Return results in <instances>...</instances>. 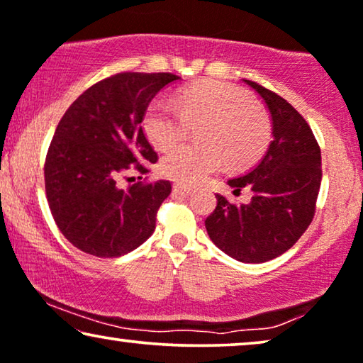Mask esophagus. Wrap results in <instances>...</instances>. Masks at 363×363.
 I'll list each match as a JSON object with an SVG mask.
<instances>
[{"label": "esophagus", "instance_id": "obj_1", "mask_svg": "<svg viewBox=\"0 0 363 363\" xmlns=\"http://www.w3.org/2000/svg\"><path fill=\"white\" fill-rule=\"evenodd\" d=\"M172 194H184V196H189V194H192V187L182 186V184H174V186H172Z\"/></svg>", "mask_w": 363, "mask_h": 363}]
</instances>
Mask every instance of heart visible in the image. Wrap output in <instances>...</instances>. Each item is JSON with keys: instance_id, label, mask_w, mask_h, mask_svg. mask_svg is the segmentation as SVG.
<instances>
[{"instance_id": "1", "label": "heart", "mask_w": 363, "mask_h": 363, "mask_svg": "<svg viewBox=\"0 0 363 363\" xmlns=\"http://www.w3.org/2000/svg\"><path fill=\"white\" fill-rule=\"evenodd\" d=\"M197 128L202 145H181L167 151L160 169L181 184H199L220 169L245 166L262 155L269 138L267 115L250 104L247 94L223 82H202L184 89L176 104L157 99L147 106L143 130L156 150H167Z\"/></svg>"}]
</instances>
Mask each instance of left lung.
<instances>
[{
	"label": "left lung",
	"instance_id": "obj_1",
	"mask_svg": "<svg viewBox=\"0 0 363 363\" xmlns=\"http://www.w3.org/2000/svg\"><path fill=\"white\" fill-rule=\"evenodd\" d=\"M272 118V143L258 162L228 179L233 192L252 191L248 203L235 206L216 194L217 207L206 228L217 248L242 263H263L298 242L314 217L320 187V150L306 120L281 96L255 82Z\"/></svg>",
	"mask_w": 363,
	"mask_h": 363
}]
</instances>
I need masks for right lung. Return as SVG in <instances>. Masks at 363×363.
I'll return each mask as SVG.
<instances>
[{"label":"right lung","instance_id":"1","mask_svg":"<svg viewBox=\"0 0 363 363\" xmlns=\"http://www.w3.org/2000/svg\"><path fill=\"white\" fill-rule=\"evenodd\" d=\"M172 74L123 72L85 90L59 121L44 166L45 194L59 230L74 247L113 258L145 243L169 181L120 189V174L157 161L143 131L147 105Z\"/></svg>","mask_w":363,"mask_h":363}]
</instances>
